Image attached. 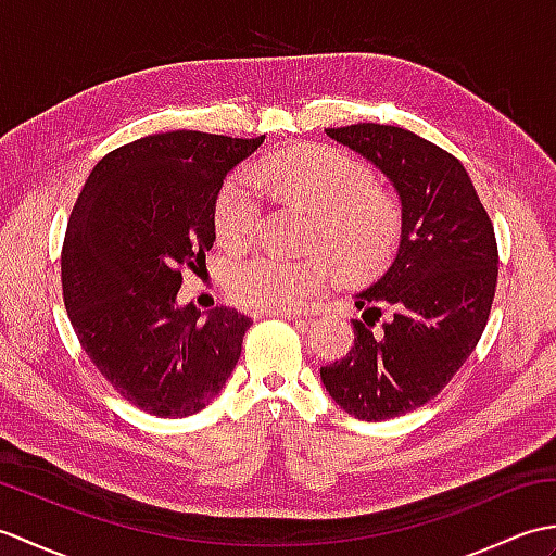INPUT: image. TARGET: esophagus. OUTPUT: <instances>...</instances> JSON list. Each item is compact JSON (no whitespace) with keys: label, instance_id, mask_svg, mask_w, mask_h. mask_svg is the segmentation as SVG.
Here are the masks:
<instances>
[{"label":"esophagus","instance_id":"1","mask_svg":"<svg viewBox=\"0 0 556 556\" xmlns=\"http://www.w3.org/2000/svg\"><path fill=\"white\" fill-rule=\"evenodd\" d=\"M263 315H269V317H281V320H293V323H308V317L301 315V313H293V311H267Z\"/></svg>","mask_w":556,"mask_h":556}]
</instances>
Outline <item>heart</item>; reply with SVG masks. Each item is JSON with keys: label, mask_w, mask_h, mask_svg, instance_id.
Listing matches in <instances>:
<instances>
[{"label": "heart", "mask_w": 556, "mask_h": 556, "mask_svg": "<svg viewBox=\"0 0 556 556\" xmlns=\"http://www.w3.org/2000/svg\"><path fill=\"white\" fill-rule=\"evenodd\" d=\"M255 176L236 169L215 200V231L229 251L248 248L263 222V188L313 207V243L329 248L351 277H372L392 263L404 239V210L384 193L363 160L339 148H289L257 162ZM339 277L329 253L253 255L229 269L231 299L251 311H291L327 291Z\"/></svg>", "instance_id": "b5f03b06"}]
</instances>
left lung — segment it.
<instances>
[{
    "label": "left lung",
    "mask_w": 556,
    "mask_h": 556,
    "mask_svg": "<svg viewBox=\"0 0 556 556\" xmlns=\"http://www.w3.org/2000/svg\"><path fill=\"white\" fill-rule=\"evenodd\" d=\"M325 131L389 176L406 219L392 267L358 293L356 305L368 311L365 323L353 320L346 358L320 368L341 408L380 422L428 404L478 346L497 291V239L452 152L399 126ZM384 312L388 320L375 328Z\"/></svg>",
    "instance_id": "obj_1"
}]
</instances>
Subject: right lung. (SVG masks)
<instances>
[{"mask_svg":"<svg viewBox=\"0 0 556 556\" xmlns=\"http://www.w3.org/2000/svg\"><path fill=\"white\" fill-rule=\"evenodd\" d=\"M260 138L169 131L112 150L76 198L62 245L68 320L128 404L186 418L219 394L253 325L229 308H179L181 271L205 265L215 200Z\"/></svg>","mask_w":556,"mask_h":556,"instance_id":"obj_1","label":"right lung"}]
</instances>
